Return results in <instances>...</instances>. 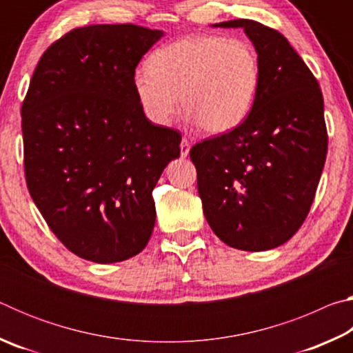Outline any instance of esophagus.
<instances>
[{"label":"esophagus","instance_id":"obj_1","mask_svg":"<svg viewBox=\"0 0 353 353\" xmlns=\"http://www.w3.org/2000/svg\"><path fill=\"white\" fill-rule=\"evenodd\" d=\"M190 152V141L187 139H182L181 141V155L182 157H187Z\"/></svg>","mask_w":353,"mask_h":353}]
</instances>
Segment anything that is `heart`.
I'll return each instance as SVG.
<instances>
[{"label":"heart","instance_id":"heart-1","mask_svg":"<svg viewBox=\"0 0 353 353\" xmlns=\"http://www.w3.org/2000/svg\"><path fill=\"white\" fill-rule=\"evenodd\" d=\"M148 67L135 71L132 87L155 126H168L181 94L183 110L201 130L225 134L246 119L259 97L260 59L243 39L187 35L154 51Z\"/></svg>","mask_w":353,"mask_h":353}]
</instances>
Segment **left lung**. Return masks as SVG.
I'll return each instance as SVG.
<instances>
[{"instance_id": "8db88e82", "label": "left lung", "mask_w": 353, "mask_h": 353, "mask_svg": "<svg viewBox=\"0 0 353 353\" xmlns=\"http://www.w3.org/2000/svg\"><path fill=\"white\" fill-rule=\"evenodd\" d=\"M243 28L260 59L259 97L230 132L191 148L208 225L240 250H268L296 234L313 204L327 155L318 81L282 34L254 20Z\"/></svg>"}]
</instances>
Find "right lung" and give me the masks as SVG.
Listing matches in <instances>:
<instances>
[{
  "label": "right lung",
  "instance_id": "1",
  "mask_svg": "<svg viewBox=\"0 0 353 353\" xmlns=\"http://www.w3.org/2000/svg\"><path fill=\"white\" fill-rule=\"evenodd\" d=\"M162 37L137 25L77 28L34 70L21 105L28 190L81 259L128 260L151 238L152 190L181 155V134L143 115L132 76Z\"/></svg>",
  "mask_w": 353,
  "mask_h": 353
}]
</instances>
